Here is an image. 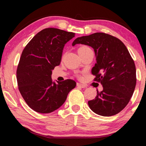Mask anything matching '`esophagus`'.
<instances>
[{
    "instance_id": "34e87169",
    "label": "esophagus",
    "mask_w": 146,
    "mask_h": 146,
    "mask_svg": "<svg viewBox=\"0 0 146 146\" xmlns=\"http://www.w3.org/2000/svg\"><path fill=\"white\" fill-rule=\"evenodd\" d=\"M77 86L78 87H80V88H85V87H86V86L85 85H83V84H81V83H77Z\"/></svg>"
}]
</instances>
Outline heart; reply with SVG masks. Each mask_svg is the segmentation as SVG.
<instances>
[{"label":"heart","instance_id":"1","mask_svg":"<svg viewBox=\"0 0 146 146\" xmlns=\"http://www.w3.org/2000/svg\"><path fill=\"white\" fill-rule=\"evenodd\" d=\"M90 49V48H89L88 47H87V46H85V45H83V46H81V47H80V48H78V52L79 53V54L81 55L83 53L85 52L86 51H87L88 50Z\"/></svg>","mask_w":146,"mask_h":146}]
</instances>
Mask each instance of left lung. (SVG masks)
I'll return each instance as SVG.
<instances>
[{
	"instance_id": "8db88e82",
	"label": "left lung",
	"mask_w": 146,
	"mask_h": 146,
	"mask_svg": "<svg viewBox=\"0 0 146 146\" xmlns=\"http://www.w3.org/2000/svg\"><path fill=\"white\" fill-rule=\"evenodd\" d=\"M80 43L94 48L96 63L92 73L103 86L88 102L89 107L101 116L117 114L128 104L136 86V68L128 50L118 38L104 33L77 38L72 46Z\"/></svg>"
}]
</instances>
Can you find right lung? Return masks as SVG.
<instances>
[{
	"label": "right lung",
	"mask_w": 146,
	"mask_h": 146,
	"mask_svg": "<svg viewBox=\"0 0 146 146\" xmlns=\"http://www.w3.org/2000/svg\"><path fill=\"white\" fill-rule=\"evenodd\" d=\"M75 33L56 28L38 33L23 50L17 70L18 86L25 103L41 113L56 110L66 101L76 83L66 80L54 82L52 71L60 64L65 43Z\"/></svg>",
	"instance_id": "add662e5"
}]
</instances>
